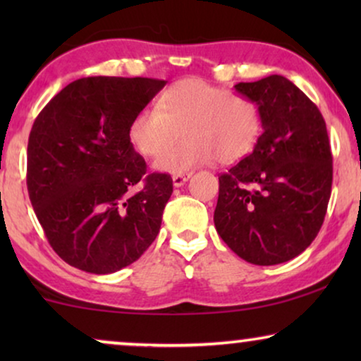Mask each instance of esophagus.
I'll use <instances>...</instances> for the list:
<instances>
[{
    "label": "esophagus",
    "mask_w": 361,
    "mask_h": 361,
    "mask_svg": "<svg viewBox=\"0 0 361 361\" xmlns=\"http://www.w3.org/2000/svg\"><path fill=\"white\" fill-rule=\"evenodd\" d=\"M190 176H192V172H182V174H174V176H172V184H174V187H182L187 180L190 179Z\"/></svg>",
    "instance_id": "obj_1"
}]
</instances>
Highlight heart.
I'll use <instances>...</instances> for the list:
<instances>
[{"label": "heart", "mask_w": 361, "mask_h": 361, "mask_svg": "<svg viewBox=\"0 0 361 361\" xmlns=\"http://www.w3.org/2000/svg\"><path fill=\"white\" fill-rule=\"evenodd\" d=\"M180 132L186 140L170 148ZM259 135L261 113L251 98L195 77L167 87L157 108H141L128 126L133 147L146 157L159 154L154 167L171 174L190 172L214 157L221 164L238 161L253 151Z\"/></svg>", "instance_id": "1"}]
</instances>
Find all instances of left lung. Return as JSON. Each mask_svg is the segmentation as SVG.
<instances>
[{"instance_id": "1", "label": "left lung", "mask_w": 361, "mask_h": 361, "mask_svg": "<svg viewBox=\"0 0 361 361\" xmlns=\"http://www.w3.org/2000/svg\"><path fill=\"white\" fill-rule=\"evenodd\" d=\"M259 108L263 135L251 154L220 174L214 214L221 240L251 264L286 263L324 224L332 192V151L322 113L283 75L240 82Z\"/></svg>"}]
</instances>
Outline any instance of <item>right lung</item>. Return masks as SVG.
Listing matches in <instances>:
<instances>
[{
    "instance_id": "obj_1",
    "label": "right lung",
    "mask_w": 361,
    "mask_h": 361,
    "mask_svg": "<svg viewBox=\"0 0 361 361\" xmlns=\"http://www.w3.org/2000/svg\"><path fill=\"white\" fill-rule=\"evenodd\" d=\"M164 85L146 77L78 78L34 121L29 199L49 245L73 268L115 273L135 263L159 233L172 179L147 172L128 126Z\"/></svg>"
}]
</instances>
